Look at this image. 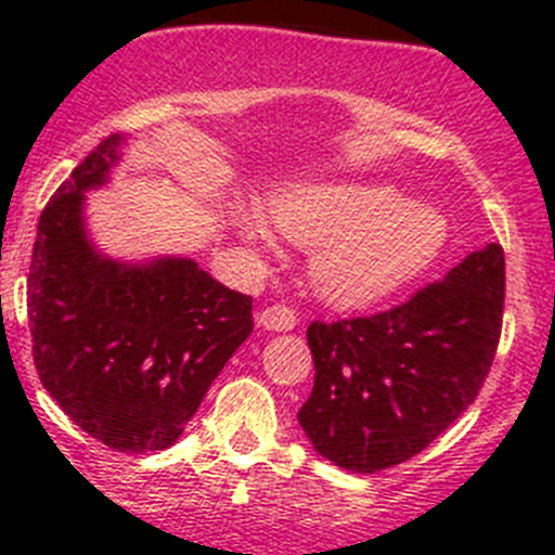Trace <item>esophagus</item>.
<instances>
[{
	"label": "esophagus",
	"mask_w": 555,
	"mask_h": 555,
	"mask_svg": "<svg viewBox=\"0 0 555 555\" xmlns=\"http://www.w3.org/2000/svg\"><path fill=\"white\" fill-rule=\"evenodd\" d=\"M258 325L267 327V331H292L297 325V313L288 306H269L258 313Z\"/></svg>",
	"instance_id": "esophagus-1"
}]
</instances>
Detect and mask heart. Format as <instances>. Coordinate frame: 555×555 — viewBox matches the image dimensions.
<instances>
[{
  "mask_svg": "<svg viewBox=\"0 0 555 555\" xmlns=\"http://www.w3.org/2000/svg\"><path fill=\"white\" fill-rule=\"evenodd\" d=\"M269 214L288 242L313 247L308 267L313 292L341 308H364L397 294L448 242L442 214L400 197L391 185H300L274 194ZM233 219L247 242H267V224L253 210L238 208Z\"/></svg>",
  "mask_w": 555,
  "mask_h": 555,
  "instance_id": "1",
  "label": "heart"
}]
</instances>
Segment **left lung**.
Instances as JSON below:
<instances>
[{
    "mask_svg": "<svg viewBox=\"0 0 555 555\" xmlns=\"http://www.w3.org/2000/svg\"><path fill=\"white\" fill-rule=\"evenodd\" d=\"M503 294V247L487 244L391 311L311 322L317 377L297 420L313 450L352 473L423 453L487 380Z\"/></svg>",
    "mask_w": 555,
    "mask_h": 555,
    "instance_id": "left-lung-1",
    "label": "left lung"
}]
</instances>
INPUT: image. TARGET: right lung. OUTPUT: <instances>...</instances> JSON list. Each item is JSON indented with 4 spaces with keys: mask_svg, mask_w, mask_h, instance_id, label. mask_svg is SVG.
I'll return each mask as SVG.
<instances>
[{
    "mask_svg": "<svg viewBox=\"0 0 555 555\" xmlns=\"http://www.w3.org/2000/svg\"><path fill=\"white\" fill-rule=\"evenodd\" d=\"M125 135L102 141L38 219L27 278L43 389L119 453L178 442L205 391L253 333V297L191 258L113 261L86 233V191L107 183Z\"/></svg>",
    "mask_w": 555,
    "mask_h": 555,
    "instance_id": "obj_1",
    "label": "right lung"
}]
</instances>
